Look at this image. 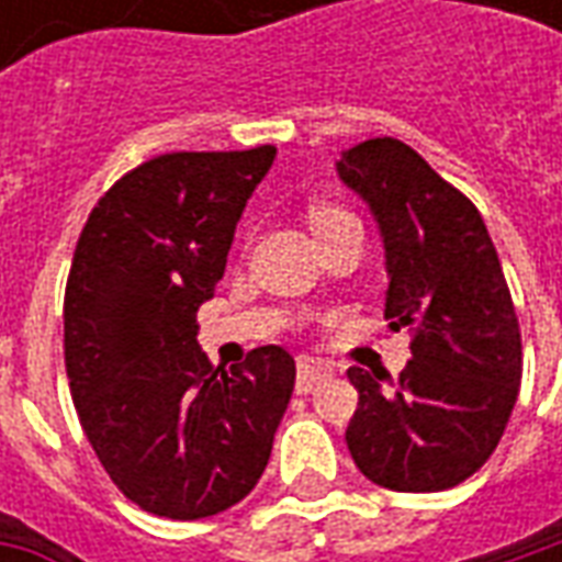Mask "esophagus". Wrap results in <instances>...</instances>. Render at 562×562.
<instances>
[{
  "mask_svg": "<svg viewBox=\"0 0 562 562\" xmlns=\"http://www.w3.org/2000/svg\"><path fill=\"white\" fill-rule=\"evenodd\" d=\"M330 376H334L330 361H322V358H313V355H301L297 358V391L301 394H310L318 382H325Z\"/></svg>",
  "mask_w": 562,
  "mask_h": 562,
  "instance_id": "1",
  "label": "esophagus"
}]
</instances>
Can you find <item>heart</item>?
Listing matches in <instances>:
<instances>
[{"mask_svg":"<svg viewBox=\"0 0 562 562\" xmlns=\"http://www.w3.org/2000/svg\"><path fill=\"white\" fill-rule=\"evenodd\" d=\"M342 216H349V213L340 207H330V204H316V207L310 210V220H313V225H316V228L328 225V222L342 220Z\"/></svg>","mask_w":562,"mask_h":562,"instance_id":"b5f03b06","label":"heart"}]
</instances>
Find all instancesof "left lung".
I'll return each instance as SVG.
<instances>
[{
    "mask_svg": "<svg viewBox=\"0 0 562 562\" xmlns=\"http://www.w3.org/2000/svg\"><path fill=\"white\" fill-rule=\"evenodd\" d=\"M337 173L376 216L389 328L413 330L397 379L349 367L346 446L389 491H448L494 454L518 401L520 328L494 240L470 198L403 140L346 149Z\"/></svg>",
    "mask_w": 562,
    "mask_h": 562,
    "instance_id": "left-lung-1",
    "label": "left lung"
}]
</instances>
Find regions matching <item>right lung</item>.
Listing matches in <instances>:
<instances>
[{
	"mask_svg": "<svg viewBox=\"0 0 562 562\" xmlns=\"http://www.w3.org/2000/svg\"><path fill=\"white\" fill-rule=\"evenodd\" d=\"M273 156L270 144L156 156L120 177L80 232L63 310L71 401L111 482L159 518L240 503L292 401L282 346L222 370L195 340L198 306Z\"/></svg>",
	"mask_w": 562,
	"mask_h": 562,
	"instance_id": "obj_1",
	"label": "right lung"
}]
</instances>
